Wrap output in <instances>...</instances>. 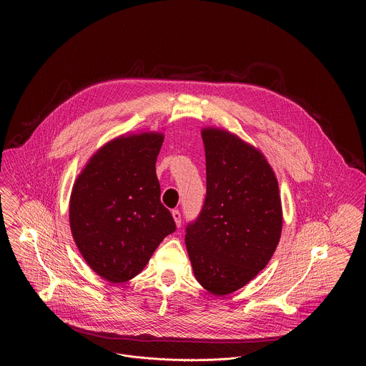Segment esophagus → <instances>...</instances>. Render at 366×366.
I'll return each mask as SVG.
<instances>
[{
  "label": "esophagus",
  "instance_id": "1",
  "mask_svg": "<svg viewBox=\"0 0 366 366\" xmlns=\"http://www.w3.org/2000/svg\"><path fill=\"white\" fill-rule=\"evenodd\" d=\"M172 217H174L175 224L179 227V226H181V213H179L178 210H174V212H172Z\"/></svg>",
  "mask_w": 366,
  "mask_h": 366
}]
</instances>
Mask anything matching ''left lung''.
<instances>
[{"label": "left lung", "mask_w": 366, "mask_h": 366, "mask_svg": "<svg viewBox=\"0 0 366 366\" xmlns=\"http://www.w3.org/2000/svg\"><path fill=\"white\" fill-rule=\"evenodd\" d=\"M207 195L185 244L199 285L227 295L250 282L271 260L282 232L277 175L265 154L237 134L201 129Z\"/></svg>", "instance_id": "8db88e82"}]
</instances>
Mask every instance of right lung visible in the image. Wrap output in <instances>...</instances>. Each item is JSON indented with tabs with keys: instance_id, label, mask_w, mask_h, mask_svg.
I'll return each instance as SVG.
<instances>
[{
	"instance_id": "add662e5",
	"label": "right lung",
	"mask_w": 366,
	"mask_h": 366,
	"mask_svg": "<svg viewBox=\"0 0 366 366\" xmlns=\"http://www.w3.org/2000/svg\"><path fill=\"white\" fill-rule=\"evenodd\" d=\"M164 133L139 130L98 147L76 177L69 226L86 265L102 280L122 284L147 265L175 223L161 202L156 159Z\"/></svg>"
}]
</instances>
